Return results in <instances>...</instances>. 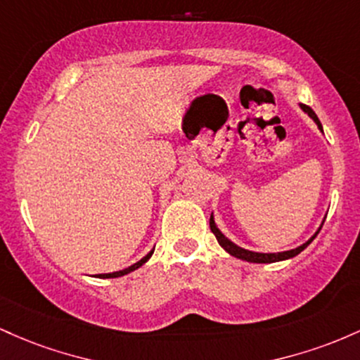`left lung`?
I'll list each match as a JSON object with an SVG mask.
<instances>
[{
    "instance_id": "1",
    "label": "left lung",
    "mask_w": 360,
    "mask_h": 360,
    "mask_svg": "<svg viewBox=\"0 0 360 360\" xmlns=\"http://www.w3.org/2000/svg\"><path fill=\"white\" fill-rule=\"evenodd\" d=\"M300 107L302 108V110L306 112V114H308V115L311 117V119L314 120V122H316L318 129H320V131L323 132V127H321L320 119H318L316 114H314L313 108L308 107V105H304V103H301ZM323 223H325V221H323ZM209 226H211V231L214 233V236H216L217 243L223 246V248L226 250V252L229 253V255L240 258V260L252 262V264H274V262L288 260V258H292V257L300 255L302 250H304L306 246H308V245L311 243V241H313L314 238H316V234L320 233V229H321L323 224L320 226V228H318V231L314 233L313 236H311L308 241H306V243H302L301 246H297V248H294V250H288V252H278V253H258V252H250V250H245V248H241V246L234 245L231 240H228V238H226L224 234L219 231V228H217L216 223H214V216H212V214H211V219H209Z\"/></svg>"
}]
</instances>
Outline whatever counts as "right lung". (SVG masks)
Segmentation results:
<instances>
[{
	"label": "right lung",
	"mask_w": 360,
	"mask_h": 360,
	"mask_svg": "<svg viewBox=\"0 0 360 360\" xmlns=\"http://www.w3.org/2000/svg\"><path fill=\"white\" fill-rule=\"evenodd\" d=\"M153 252H155V248H153L151 252H149L146 257H143V258H141V260H139V262H136L134 265H131V267H127V269H124V270H119V272H112V274H98V276H96V277H100V278H114V277H122V276H127V274L134 272L136 269H139L141 265H144V264H146V262L149 260V258H151Z\"/></svg>",
	"instance_id": "1"
}]
</instances>
